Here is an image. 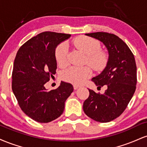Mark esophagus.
Instances as JSON below:
<instances>
[{
	"label": "esophagus",
	"mask_w": 147,
	"mask_h": 147,
	"mask_svg": "<svg viewBox=\"0 0 147 147\" xmlns=\"http://www.w3.org/2000/svg\"><path fill=\"white\" fill-rule=\"evenodd\" d=\"M73 88H74V89H75V90H77V89L79 88V86H77V85H74Z\"/></svg>",
	"instance_id": "34e87169"
}]
</instances>
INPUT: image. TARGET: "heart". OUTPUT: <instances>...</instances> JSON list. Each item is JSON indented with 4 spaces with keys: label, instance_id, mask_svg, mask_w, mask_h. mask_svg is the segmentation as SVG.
I'll use <instances>...</instances> for the list:
<instances>
[{
    "label": "heart",
    "instance_id": "1",
    "mask_svg": "<svg viewBox=\"0 0 147 147\" xmlns=\"http://www.w3.org/2000/svg\"><path fill=\"white\" fill-rule=\"evenodd\" d=\"M72 43L79 50L86 56V63L94 70L99 71L105 68L108 61V55L105 52L99 50L100 43L90 37L81 36L75 38ZM68 48L65 43L59 45L55 51V59L60 67H65L68 63ZM92 75V70L88 66H72L64 70L62 78L66 82L77 85L84 84Z\"/></svg>",
    "mask_w": 147,
    "mask_h": 147
}]
</instances>
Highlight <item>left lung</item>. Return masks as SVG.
<instances>
[{
  "label": "left lung",
  "instance_id": "obj_1",
  "mask_svg": "<svg viewBox=\"0 0 147 147\" xmlns=\"http://www.w3.org/2000/svg\"><path fill=\"white\" fill-rule=\"evenodd\" d=\"M105 45L109 59L105 68L92 79L96 86H106L103 95L88 89L90 95L84 102V113L99 122H109L119 117L136 88L137 67L132 52L121 38L107 32L86 34Z\"/></svg>",
  "mask_w": 147,
  "mask_h": 147
}]
</instances>
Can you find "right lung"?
Returning <instances> with one entry per match:
<instances>
[{
    "mask_svg": "<svg viewBox=\"0 0 147 147\" xmlns=\"http://www.w3.org/2000/svg\"><path fill=\"white\" fill-rule=\"evenodd\" d=\"M70 36L52 32L40 33L22 45L15 57L13 92L21 110L36 122L48 123L61 116L73 91L72 84L64 82L55 90L45 87L56 73L57 45Z\"/></svg>",
    "mask_w": 147,
    "mask_h": 147,
    "instance_id": "obj_1",
    "label": "right lung"
}]
</instances>
